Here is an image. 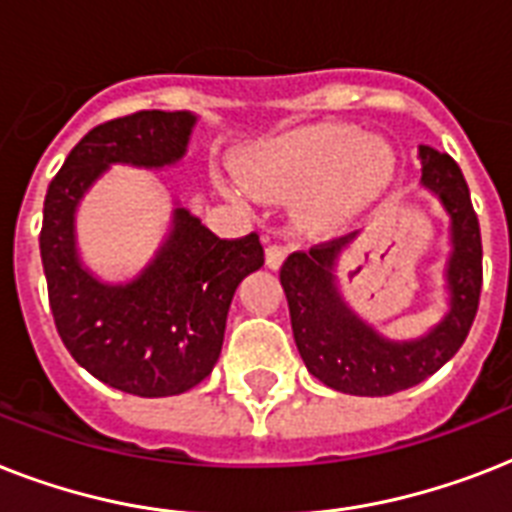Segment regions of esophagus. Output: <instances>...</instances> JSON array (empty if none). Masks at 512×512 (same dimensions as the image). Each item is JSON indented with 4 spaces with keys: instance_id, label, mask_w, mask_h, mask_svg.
<instances>
[{
    "instance_id": "34e87169",
    "label": "esophagus",
    "mask_w": 512,
    "mask_h": 512,
    "mask_svg": "<svg viewBox=\"0 0 512 512\" xmlns=\"http://www.w3.org/2000/svg\"><path fill=\"white\" fill-rule=\"evenodd\" d=\"M284 257H287V247H284V244H268V247H265V265L273 268V271L281 268Z\"/></svg>"
}]
</instances>
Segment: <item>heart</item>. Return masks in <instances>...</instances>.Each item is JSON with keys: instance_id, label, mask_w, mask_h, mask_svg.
<instances>
[{"instance_id": "b5f03b06", "label": "heart", "mask_w": 512, "mask_h": 512, "mask_svg": "<svg viewBox=\"0 0 512 512\" xmlns=\"http://www.w3.org/2000/svg\"><path fill=\"white\" fill-rule=\"evenodd\" d=\"M236 170L265 201H295L303 231L329 233L380 196L396 172V156L382 140L348 124H308L244 148ZM239 196L236 188H228Z\"/></svg>"}]
</instances>
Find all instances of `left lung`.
<instances>
[{"label":"left lung","instance_id":"obj_1","mask_svg":"<svg viewBox=\"0 0 512 512\" xmlns=\"http://www.w3.org/2000/svg\"><path fill=\"white\" fill-rule=\"evenodd\" d=\"M422 185L452 217V255L446 263L449 313L420 340H388L350 311L337 292L335 265L356 233L292 252L281 265V287L300 356L313 377L350 396H390L436 374L462 348L481 297V228L460 167L449 154L420 146Z\"/></svg>","mask_w":512,"mask_h":512}]
</instances>
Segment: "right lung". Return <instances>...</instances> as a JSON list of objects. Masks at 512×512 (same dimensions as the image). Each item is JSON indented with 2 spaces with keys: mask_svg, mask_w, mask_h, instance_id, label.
I'll use <instances>...</instances> for the list:
<instances>
[{
  "mask_svg": "<svg viewBox=\"0 0 512 512\" xmlns=\"http://www.w3.org/2000/svg\"><path fill=\"white\" fill-rule=\"evenodd\" d=\"M193 124L191 111H138L98 124L44 196L39 249L60 340L92 377L140 398L177 396L209 377L233 292L265 263L263 244L257 233L220 239L175 207L170 236L140 276L106 284L79 260L74 217L111 164L162 170L180 162Z\"/></svg>",
  "mask_w": 512,
  "mask_h": 512,
  "instance_id": "obj_1",
  "label": "right lung"
}]
</instances>
